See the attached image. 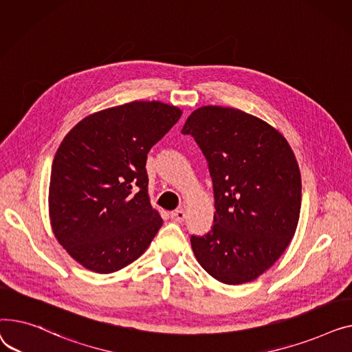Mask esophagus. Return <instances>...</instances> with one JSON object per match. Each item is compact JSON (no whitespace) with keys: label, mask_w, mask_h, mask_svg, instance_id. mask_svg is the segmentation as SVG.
Wrapping results in <instances>:
<instances>
[{"label":"esophagus","mask_w":352,"mask_h":352,"mask_svg":"<svg viewBox=\"0 0 352 352\" xmlns=\"http://www.w3.org/2000/svg\"><path fill=\"white\" fill-rule=\"evenodd\" d=\"M170 217H172V220H175V221H177V223H180V221H183L184 220V217H186V213H184V210H176V212H172L170 213Z\"/></svg>","instance_id":"34e87169"}]
</instances>
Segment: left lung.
Segmentation results:
<instances>
[{
  "label": "left lung",
  "instance_id": "left-lung-1",
  "mask_svg": "<svg viewBox=\"0 0 352 352\" xmlns=\"http://www.w3.org/2000/svg\"><path fill=\"white\" fill-rule=\"evenodd\" d=\"M182 133L193 136L208 160L214 195L213 226L190 237L193 253L216 280L249 283L278 260L296 233V156L278 131L234 108H199Z\"/></svg>",
  "mask_w": 352,
  "mask_h": 352
}]
</instances>
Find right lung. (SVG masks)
<instances>
[{
    "instance_id": "obj_1",
    "label": "right lung",
    "mask_w": 352,
    "mask_h": 352,
    "mask_svg": "<svg viewBox=\"0 0 352 352\" xmlns=\"http://www.w3.org/2000/svg\"><path fill=\"white\" fill-rule=\"evenodd\" d=\"M182 111L135 100L82 119L52 162L50 219L59 244L80 265L109 274L148 249L162 227L152 209L146 159Z\"/></svg>"
}]
</instances>
